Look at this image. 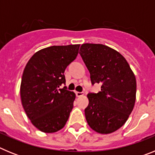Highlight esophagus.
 <instances>
[{
    "mask_svg": "<svg viewBox=\"0 0 155 155\" xmlns=\"http://www.w3.org/2000/svg\"><path fill=\"white\" fill-rule=\"evenodd\" d=\"M76 95L77 97H81V96H83L84 95V92H79V91H76Z\"/></svg>",
    "mask_w": 155,
    "mask_h": 155,
    "instance_id": "obj_1",
    "label": "esophagus"
}]
</instances>
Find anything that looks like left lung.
Segmentation results:
<instances>
[{
  "label": "left lung",
  "mask_w": 155,
  "mask_h": 155,
  "mask_svg": "<svg viewBox=\"0 0 155 155\" xmlns=\"http://www.w3.org/2000/svg\"><path fill=\"white\" fill-rule=\"evenodd\" d=\"M81 56L92 84H102L101 91L89 93L84 109L87 124L95 132L108 134L124 125L136 101V78L119 52L102 44L84 43Z\"/></svg>",
  "instance_id": "1"
}]
</instances>
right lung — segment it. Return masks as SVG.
Masks as SVG:
<instances>
[{
	"mask_svg": "<svg viewBox=\"0 0 155 155\" xmlns=\"http://www.w3.org/2000/svg\"><path fill=\"white\" fill-rule=\"evenodd\" d=\"M80 45L53 46L39 50L27 63L21 78V104L31 123L42 132L54 133L65 126L75 93L61 88L65 69L75 60Z\"/></svg>",
	"mask_w": 155,
	"mask_h": 155,
	"instance_id": "1",
	"label": "right lung"
}]
</instances>
